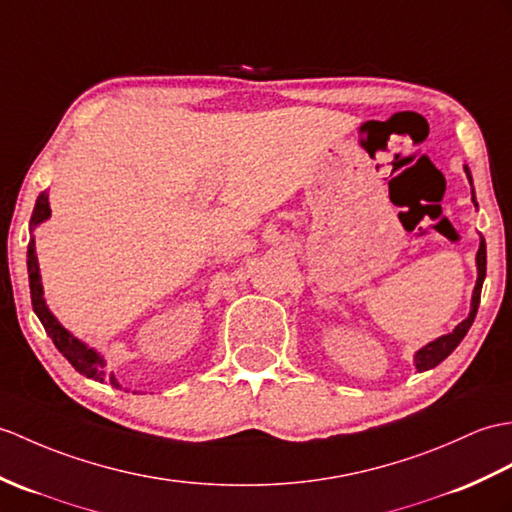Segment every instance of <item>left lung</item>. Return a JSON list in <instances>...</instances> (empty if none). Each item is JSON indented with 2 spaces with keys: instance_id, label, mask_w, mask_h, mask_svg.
I'll list each match as a JSON object with an SVG mask.
<instances>
[{
  "instance_id": "1",
  "label": "left lung",
  "mask_w": 512,
  "mask_h": 512,
  "mask_svg": "<svg viewBox=\"0 0 512 512\" xmlns=\"http://www.w3.org/2000/svg\"><path fill=\"white\" fill-rule=\"evenodd\" d=\"M465 172H467V178L471 183V172L465 165ZM473 205L478 207V202H475V196L471 198ZM475 264H478V281H475V288H473V296H471V312L469 316L462 320V323L451 331V334L447 336H441L436 338L434 342L425 344L423 349L417 351V355H414V366H417V371L423 373V371H430V368L441 364L447 355L454 351L458 344L462 342V338L467 336L469 327L473 325L475 320V314H478V305H480V292H482V283H484V277H486V244H484V237L480 240V248H478V255H475Z\"/></svg>"
}]
</instances>
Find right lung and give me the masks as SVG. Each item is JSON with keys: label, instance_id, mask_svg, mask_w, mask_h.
I'll list each match as a JSON object with an SVG mask.
<instances>
[{"label": "right lung", "instance_id": "right-lung-1", "mask_svg": "<svg viewBox=\"0 0 512 512\" xmlns=\"http://www.w3.org/2000/svg\"><path fill=\"white\" fill-rule=\"evenodd\" d=\"M50 213H52V209H50V200H47V192H41L37 198V205H34L32 218H30V231H34L37 224L50 218ZM28 277H30V296H32L34 314L39 316V320L47 331V336H50L52 342L56 344V349L65 355L69 364L74 366L78 373L95 379V382H104L102 355L95 349L87 347L85 342H80L78 338L71 336L69 331L61 323H58L56 316L50 312V307L45 305L43 285H41V275H39V259H37V253H34V237H30V244H28ZM109 382L115 388H122L120 384H117L113 373L109 375Z\"/></svg>", "mask_w": 512, "mask_h": 512}]
</instances>
